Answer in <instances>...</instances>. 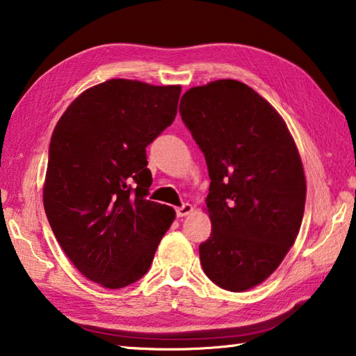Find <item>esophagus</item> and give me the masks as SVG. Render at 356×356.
I'll list each match as a JSON object with an SVG mask.
<instances>
[{"label": "esophagus", "instance_id": "34e87169", "mask_svg": "<svg viewBox=\"0 0 356 356\" xmlns=\"http://www.w3.org/2000/svg\"><path fill=\"white\" fill-rule=\"evenodd\" d=\"M193 212V206L191 204H182V206L176 209V215L179 218H182V216H186L188 213Z\"/></svg>", "mask_w": 356, "mask_h": 356}]
</instances>
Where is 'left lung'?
<instances>
[{
  "label": "left lung",
  "mask_w": 356,
  "mask_h": 356,
  "mask_svg": "<svg viewBox=\"0 0 356 356\" xmlns=\"http://www.w3.org/2000/svg\"><path fill=\"white\" fill-rule=\"evenodd\" d=\"M179 111L210 177L202 270L221 289L248 291L278 268L298 236L306 180L297 146L278 111L237 80L188 89Z\"/></svg>",
  "instance_id": "left-lung-1"
}]
</instances>
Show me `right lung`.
Masks as SVG:
<instances>
[{
  "mask_svg": "<svg viewBox=\"0 0 356 356\" xmlns=\"http://www.w3.org/2000/svg\"><path fill=\"white\" fill-rule=\"evenodd\" d=\"M180 91L114 78L78 95L53 130L47 218L72 264L100 286L143 278L176 216L146 200V147L172 124Z\"/></svg>",
  "mask_w": 356,
  "mask_h": 356,
  "instance_id": "right-lung-1",
  "label": "right lung"
}]
</instances>
